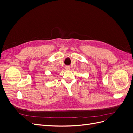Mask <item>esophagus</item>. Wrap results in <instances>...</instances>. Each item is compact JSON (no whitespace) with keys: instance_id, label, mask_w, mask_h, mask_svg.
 Instances as JSON below:
<instances>
[{"instance_id":"1","label":"esophagus","mask_w":133,"mask_h":133,"mask_svg":"<svg viewBox=\"0 0 133 133\" xmlns=\"http://www.w3.org/2000/svg\"><path fill=\"white\" fill-rule=\"evenodd\" d=\"M65 69L66 70H70V66L69 65H65Z\"/></svg>"}]
</instances>
